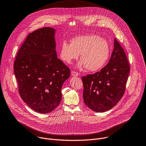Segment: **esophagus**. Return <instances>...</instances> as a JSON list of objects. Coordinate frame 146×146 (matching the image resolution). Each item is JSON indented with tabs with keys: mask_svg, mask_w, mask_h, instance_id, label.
Segmentation results:
<instances>
[{
	"mask_svg": "<svg viewBox=\"0 0 146 146\" xmlns=\"http://www.w3.org/2000/svg\"><path fill=\"white\" fill-rule=\"evenodd\" d=\"M71 74L72 75V76H79V73L78 72H74V71H72L71 73Z\"/></svg>",
	"mask_w": 146,
	"mask_h": 146,
	"instance_id": "esophagus-1",
	"label": "esophagus"
}]
</instances>
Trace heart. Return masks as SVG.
I'll return each mask as SVG.
<instances>
[{
  "label": "heart",
  "mask_w": 146,
  "mask_h": 146,
  "mask_svg": "<svg viewBox=\"0 0 146 146\" xmlns=\"http://www.w3.org/2000/svg\"><path fill=\"white\" fill-rule=\"evenodd\" d=\"M71 44L66 41L61 44L59 55L62 60L70 64L79 56L82 59L78 68L86 67L91 72L103 68L108 62L110 47L108 41L95 35H82L72 38Z\"/></svg>",
  "instance_id": "b5f03b06"
}]
</instances>
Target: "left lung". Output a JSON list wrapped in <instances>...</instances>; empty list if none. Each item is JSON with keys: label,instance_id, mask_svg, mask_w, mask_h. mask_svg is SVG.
<instances>
[{"label": "left lung", "instance_id": "obj_1", "mask_svg": "<svg viewBox=\"0 0 146 146\" xmlns=\"http://www.w3.org/2000/svg\"><path fill=\"white\" fill-rule=\"evenodd\" d=\"M129 71L126 54L115 38L107 65L100 72L82 77L86 105L95 112H105L114 107L123 95Z\"/></svg>", "mask_w": 146, "mask_h": 146}]
</instances>
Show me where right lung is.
Wrapping results in <instances>:
<instances>
[{
    "label": "right lung",
    "instance_id": "1",
    "mask_svg": "<svg viewBox=\"0 0 146 146\" xmlns=\"http://www.w3.org/2000/svg\"><path fill=\"white\" fill-rule=\"evenodd\" d=\"M55 30L45 27L28 35L14 63L18 91L34 111L48 113L59 106L61 89L70 70L58 58Z\"/></svg>",
    "mask_w": 146,
    "mask_h": 146
}]
</instances>
